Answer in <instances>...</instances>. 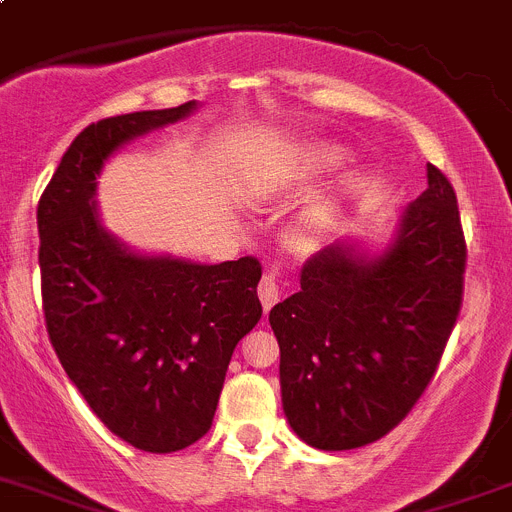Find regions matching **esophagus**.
Wrapping results in <instances>:
<instances>
[{
	"mask_svg": "<svg viewBox=\"0 0 512 512\" xmlns=\"http://www.w3.org/2000/svg\"><path fill=\"white\" fill-rule=\"evenodd\" d=\"M259 299H261V304H264L266 312H269V309L281 299V281L274 271H266L264 279H261Z\"/></svg>",
	"mask_w": 512,
	"mask_h": 512,
	"instance_id": "34e87169",
	"label": "esophagus"
}]
</instances>
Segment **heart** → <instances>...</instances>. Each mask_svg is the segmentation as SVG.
Wrapping results in <instances>:
<instances>
[{
  "label": "heart",
  "mask_w": 512,
  "mask_h": 512,
  "mask_svg": "<svg viewBox=\"0 0 512 512\" xmlns=\"http://www.w3.org/2000/svg\"><path fill=\"white\" fill-rule=\"evenodd\" d=\"M348 159L350 154L345 149L335 147V144H317V147H312L304 154L302 164L307 172H327L342 167Z\"/></svg>",
  "instance_id": "heart-1"
}]
</instances>
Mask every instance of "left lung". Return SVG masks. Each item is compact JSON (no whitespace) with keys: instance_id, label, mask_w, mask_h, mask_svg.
<instances>
[{"instance_id":"left-lung-1","label":"left lung","mask_w":512,"mask_h":512,"mask_svg":"<svg viewBox=\"0 0 512 512\" xmlns=\"http://www.w3.org/2000/svg\"><path fill=\"white\" fill-rule=\"evenodd\" d=\"M381 256L348 243L302 266V289L269 312L289 426L325 452L378 442L437 373L464 294L457 195L434 164Z\"/></svg>"}]
</instances>
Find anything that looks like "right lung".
<instances>
[{
    "label": "right lung",
    "mask_w": 512,
    "mask_h": 512,
    "mask_svg": "<svg viewBox=\"0 0 512 512\" xmlns=\"http://www.w3.org/2000/svg\"><path fill=\"white\" fill-rule=\"evenodd\" d=\"M190 111L195 101L86 126L37 203L42 312L55 355L106 429L152 454L208 434L233 350L264 312L259 259L205 266L139 256L98 220L103 162Z\"/></svg>",
    "instance_id": "obj_1"
}]
</instances>
